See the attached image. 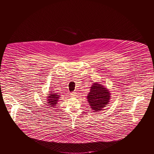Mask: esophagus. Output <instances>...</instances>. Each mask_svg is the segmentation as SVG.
<instances>
[{
	"mask_svg": "<svg viewBox=\"0 0 154 154\" xmlns=\"http://www.w3.org/2000/svg\"><path fill=\"white\" fill-rule=\"evenodd\" d=\"M77 95V93L75 92H72L71 93V96L72 97H75Z\"/></svg>",
	"mask_w": 154,
	"mask_h": 154,
	"instance_id": "esophagus-1",
	"label": "esophagus"
}]
</instances>
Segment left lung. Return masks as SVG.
Here are the masks:
<instances>
[{
    "label": "left lung",
    "mask_w": 154,
    "mask_h": 154,
    "mask_svg": "<svg viewBox=\"0 0 154 154\" xmlns=\"http://www.w3.org/2000/svg\"><path fill=\"white\" fill-rule=\"evenodd\" d=\"M91 108L94 112H99L108 105L111 93L109 91L98 83H94L91 87L90 92L87 96Z\"/></svg>",
    "instance_id": "1"
}]
</instances>
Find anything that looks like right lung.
<instances>
[{
    "label": "right lung",
    "mask_w": 154,
    "mask_h": 154,
    "mask_svg": "<svg viewBox=\"0 0 154 154\" xmlns=\"http://www.w3.org/2000/svg\"><path fill=\"white\" fill-rule=\"evenodd\" d=\"M54 92H51L48 97H47V103L48 106L50 107H54L56 105H57V102L59 101V98H60V95L58 94L54 93Z\"/></svg>",
    "instance_id": "add662e5"
}]
</instances>
